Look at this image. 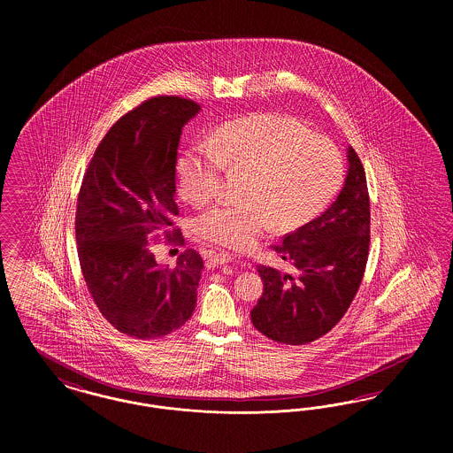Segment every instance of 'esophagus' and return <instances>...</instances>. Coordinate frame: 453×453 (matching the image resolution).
Segmentation results:
<instances>
[{
  "label": "esophagus",
  "mask_w": 453,
  "mask_h": 453,
  "mask_svg": "<svg viewBox=\"0 0 453 453\" xmlns=\"http://www.w3.org/2000/svg\"><path fill=\"white\" fill-rule=\"evenodd\" d=\"M233 261V257L229 255V253H212L211 257H209V261H207V266L209 268H216V266H220V265H227V263H231Z\"/></svg>",
  "instance_id": "obj_1"
}]
</instances>
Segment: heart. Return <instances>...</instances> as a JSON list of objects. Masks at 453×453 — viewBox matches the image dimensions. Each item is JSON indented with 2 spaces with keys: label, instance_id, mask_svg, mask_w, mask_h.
<instances>
[{
  "label": "heart",
  "instance_id": "heart-1",
  "mask_svg": "<svg viewBox=\"0 0 453 453\" xmlns=\"http://www.w3.org/2000/svg\"><path fill=\"white\" fill-rule=\"evenodd\" d=\"M226 170L244 172L241 202H220L195 222L202 241L251 250L275 222L292 229L319 216L340 192L345 159L340 148L297 119L258 113L226 122L211 141H196L176 161L181 196L195 205L214 198Z\"/></svg>",
  "mask_w": 453,
  "mask_h": 453
}]
</instances>
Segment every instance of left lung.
Segmentation results:
<instances>
[{
  "mask_svg": "<svg viewBox=\"0 0 453 453\" xmlns=\"http://www.w3.org/2000/svg\"><path fill=\"white\" fill-rule=\"evenodd\" d=\"M348 163L345 187L331 207L273 246L296 273L258 266L263 296L251 321L277 343L316 342L342 321L360 288L370 246V198L353 148H348Z\"/></svg>",
  "mask_w": 453,
  "mask_h": 453,
  "instance_id": "left-lung-1",
  "label": "left lung"
}]
</instances>
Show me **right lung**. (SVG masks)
<instances>
[{
    "label": "right lung",
    "instance_id": "1",
    "mask_svg": "<svg viewBox=\"0 0 453 453\" xmlns=\"http://www.w3.org/2000/svg\"><path fill=\"white\" fill-rule=\"evenodd\" d=\"M200 105L180 96H152L122 115L93 154L76 207L78 258L102 316L120 333L152 340L194 314L203 259L185 250L159 266L152 246L185 242L178 216L176 157L183 126Z\"/></svg>",
    "mask_w": 453,
    "mask_h": 453
}]
</instances>
